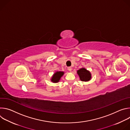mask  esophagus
<instances>
[{
    "instance_id": "34e87169",
    "label": "esophagus",
    "mask_w": 130,
    "mask_h": 130,
    "mask_svg": "<svg viewBox=\"0 0 130 130\" xmlns=\"http://www.w3.org/2000/svg\"><path fill=\"white\" fill-rule=\"evenodd\" d=\"M67 68H68V70L69 71H71V70H72V68H71V67H68Z\"/></svg>"
}]
</instances>
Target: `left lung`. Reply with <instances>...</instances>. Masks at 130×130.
I'll return each mask as SVG.
<instances>
[{
  "label": "left lung",
  "mask_w": 130,
  "mask_h": 130,
  "mask_svg": "<svg viewBox=\"0 0 130 130\" xmlns=\"http://www.w3.org/2000/svg\"><path fill=\"white\" fill-rule=\"evenodd\" d=\"M77 73L82 81H88L91 79L90 73L84 68H82L78 70L77 71Z\"/></svg>",
  "instance_id": "left-lung-1"
}]
</instances>
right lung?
Instances as JSON below:
<instances>
[{
    "instance_id": "obj_1",
    "label": "right lung",
    "mask_w": 130,
    "mask_h": 130,
    "mask_svg": "<svg viewBox=\"0 0 130 130\" xmlns=\"http://www.w3.org/2000/svg\"><path fill=\"white\" fill-rule=\"evenodd\" d=\"M64 72L63 71H57L55 72L51 80V81L53 83L58 82L61 77H62V76L64 75Z\"/></svg>"
}]
</instances>
